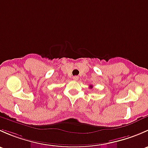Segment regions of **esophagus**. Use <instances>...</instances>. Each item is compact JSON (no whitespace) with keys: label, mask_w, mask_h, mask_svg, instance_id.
I'll return each mask as SVG.
<instances>
[{"label":"esophagus","mask_w":148,"mask_h":148,"mask_svg":"<svg viewBox=\"0 0 148 148\" xmlns=\"http://www.w3.org/2000/svg\"><path fill=\"white\" fill-rule=\"evenodd\" d=\"M72 79H73V80H74V81H77V80H78L79 77H77V76H74V77H72Z\"/></svg>","instance_id":"obj_1"}]
</instances>
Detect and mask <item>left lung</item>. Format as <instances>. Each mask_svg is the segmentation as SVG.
Returning a JSON list of instances; mask_svg holds the SVG:
<instances>
[{
	"instance_id": "obj_1",
	"label": "left lung",
	"mask_w": 148,
	"mask_h": 148,
	"mask_svg": "<svg viewBox=\"0 0 148 148\" xmlns=\"http://www.w3.org/2000/svg\"><path fill=\"white\" fill-rule=\"evenodd\" d=\"M89 87H90V89H91V88H92V86H91L90 85V86H89Z\"/></svg>"
}]
</instances>
